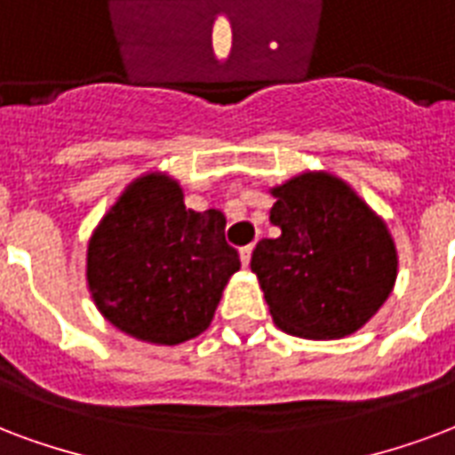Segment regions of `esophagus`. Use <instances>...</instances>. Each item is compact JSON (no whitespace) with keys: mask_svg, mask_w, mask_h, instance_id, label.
<instances>
[{"mask_svg":"<svg viewBox=\"0 0 455 455\" xmlns=\"http://www.w3.org/2000/svg\"><path fill=\"white\" fill-rule=\"evenodd\" d=\"M251 251H254V247H251V244H247V247L240 249V259L244 266H249V261H251Z\"/></svg>","mask_w":455,"mask_h":455,"instance_id":"34e87169","label":"esophagus"}]
</instances>
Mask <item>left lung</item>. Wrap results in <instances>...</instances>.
<instances>
[{"mask_svg": "<svg viewBox=\"0 0 455 455\" xmlns=\"http://www.w3.org/2000/svg\"><path fill=\"white\" fill-rule=\"evenodd\" d=\"M275 240H261L251 271L271 316L290 336L333 340L379 312L398 275L386 223L329 172H302L273 187Z\"/></svg>", "mask_w": 455, "mask_h": 455, "instance_id": "8db88e82", "label": "left lung"}]
</instances>
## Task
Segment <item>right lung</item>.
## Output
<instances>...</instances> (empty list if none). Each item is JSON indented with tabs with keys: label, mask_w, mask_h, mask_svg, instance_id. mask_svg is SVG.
I'll use <instances>...</instances> for the list:
<instances>
[{
	"label": "right lung",
	"mask_w": 455,
	"mask_h": 455,
	"mask_svg": "<svg viewBox=\"0 0 455 455\" xmlns=\"http://www.w3.org/2000/svg\"><path fill=\"white\" fill-rule=\"evenodd\" d=\"M235 271L225 215L184 206L172 177L150 172L124 189L88 242L85 278L112 326L158 345H177L208 329Z\"/></svg>",
	"instance_id": "obj_1"
}]
</instances>
